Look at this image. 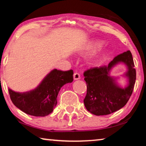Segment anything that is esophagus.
<instances>
[{
	"mask_svg": "<svg viewBox=\"0 0 146 146\" xmlns=\"http://www.w3.org/2000/svg\"><path fill=\"white\" fill-rule=\"evenodd\" d=\"M73 78H74V80H78V79H80V74L78 73H75L73 74Z\"/></svg>",
	"mask_w": 146,
	"mask_h": 146,
	"instance_id": "34e87169",
	"label": "esophagus"
}]
</instances>
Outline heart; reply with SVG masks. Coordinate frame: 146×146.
<instances>
[{
	"label": "heart",
	"instance_id": "obj_1",
	"mask_svg": "<svg viewBox=\"0 0 146 146\" xmlns=\"http://www.w3.org/2000/svg\"><path fill=\"white\" fill-rule=\"evenodd\" d=\"M102 45V43L100 42H93L91 43L89 46V49L91 51H94L97 48H100V47Z\"/></svg>",
	"mask_w": 146,
	"mask_h": 146
}]
</instances>
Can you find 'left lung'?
Returning a JSON list of instances; mask_svg holds the SVG:
<instances>
[{
    "instance_id": "left-lung-1",
    "label": "left lung",
    "mask_w": 146,
    "mask_h": 146,
    "mask_svg": "<svg viewBox=\"0 0 146 146\" xmlns=\"http://www.w3.org/2000/svg\"><path fill=\"white\" fill-rule=\"evenodd\" d=\"M122 62L127 66L125 74L128 78V84L120 88L115 78L109 75L110 70L117 64ZM132 54L127 51L113 58L108 66L91 68L84 73L87 84V94L84 100L88 111L97 116L106 115L114 113L126 104L131 96L136 80Z\"/></svg>"
}]
</instances>
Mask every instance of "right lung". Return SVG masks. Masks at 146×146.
Instances as JSON below:
<instances>
[{
  "label": "right lung",
  "mask_w": 146,
  "mask_h": 146,
  "mask_svg": "<svg viewBox=\"0 0 146 146\" xmlns=\"http://www.w3.org/2000/svg\"><path fill=\"white\" fill-rule=\"evenodd\" d=\"M72 70L63 71L55 69L46 76L33 90L25 93L8 89L13 104L26 114L45 117L53 112L57 104V96L62 86L73 80Z\"/></svg>",
  "instance_id": "1"
}]
</instances>
